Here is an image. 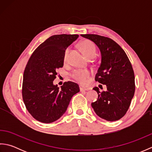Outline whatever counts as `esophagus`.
Listing matches in <instances>:
<instances>
[{"label":"esophagus","mask_w":152,"mask_h":152,"mask_svg":"<svg viewBox=\"0 0 152 152\" xmlns=\"http://www.w3.org/2000/svg\"><path fill=\"white\" fill-rule=\"evenodd\" d=\"M80 91H87V90H88V89L84 88V87H83L82 86H80Z\"/></svg>","instance_id":"34e87169"}]
</instances>
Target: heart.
Masks as SVG:
<instances>
[{
    "label": "heart",
    "mask_w": 152,
    "mask_h": 152,
    "mask_svg": "<svg viewBox=\"0 0 152 152\" xmlns=\"http://www.w3.org/2000/svg\"><path fill=\"white\" fill-rule=\"evenodd\" d=\"M80 47H81L83 53H85L86 57L90 59V58H93L96 56V49L95 45L91 40H86L82 41L80 43ZM70 53V48H67L64 51V61H67L68 58H69V55ZM71 76L82 83H86L88 81V78L90 76V73L89 71L86 70H80L76 69L74 70L71 72Z\"/></svg>",
    "instance_id": "heart-1"
}]
</instances>
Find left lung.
<instances>
[{
  "mask_svg": "<svg viewBox=\"0 0 152 152\" xmlns=\"http://www.w3.org/2000/svg\"><path fill=\"white\" fill-rule=\"evenodd\" d=\"M81 36L93 41L99 48L101 64L95 80L106 86L107 91L98 93L96 101L92 102L96 114L106 121L119 120L125 115L135 91L134 74L129 59L119 44L108 37L87 34Z\"/></svg>",
  "mask_w": 152,
  "mask_h": 152,
  "instance_id": "8db88e82",
  "label": "left lung"
}]
</instances>
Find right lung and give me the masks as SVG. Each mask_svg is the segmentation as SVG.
I'll list each match as a JSON object with an SVG mask.
<instances>
[{
	"mask_svg": "<svg viewBox=\"0 0 152 152\" xmlns=\"http://www.w3.org/2000/svg\"><path fill=\"white\" fill-rule=\"evenodd\" d=\"M78 34H57L42 43L32 54L25 67L22 96L28 112L37 121L50 124L62 116L78 85L65 82L59 88L53 85L57 70L63 66L64 53Z\"/></svg>",
	"mask_w": 152,
	"mask_h": 152,
	"instance_id": "right-lung-1",
	"label": "right lung"
}]
</instances>
